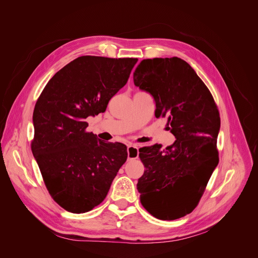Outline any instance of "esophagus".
<instances>
[{"label": "esophagus", "instance_id": "1", "mask_svg": "<svg viewBox=\"0 0 258 258\" xmlns=\"http://www.w3.org/2000/svg\"><path fill=\"white\" fill-rule=\"evenodd\" d=\"M139 156V148L135 145L127 146V158L131 159H137Z\"/></svg>", "mask_w": 258, "mask_h": 258}]
</instances>
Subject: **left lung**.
<instances>
[{
    "instance_id": "obj_1",
    "label": "left lung",
    "mask_w": 258,
    "mask_h": 258,
    "mask_svg": "<svg viewBox=\"0 0 258 258\" xmlns=\"http://www.w3.org/2000/svg\"><path fill=\"white\" fill-rule=\"evenodd\" d=\"M134 84L154 97L156 117L168 119L177 139L166 148L155 144L139 150L145 167L137 184L141 204L159 220L183 218L198 206L219 164L218 106L196 71L179 57L143 59Z\"/></svg>"
}]
</instances>
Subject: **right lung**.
<instances>
[{
  "label": "right lung",
  "mask_w": 258,
  "mask_h": 258,
  "mask_svg": "<svg viewBox=\"0 0 258 258\" xmlns=\"http://www.w3.org/2000/svg\"><path fill=\"white\" fill-rule=\"evenodd\" d=\"M137 61L80 56L48 81L36 101L32 154L50 196L67 211L98 206L125 163L126 146L86 132V119L105 111Z\"/></svg>",
  "instance_id": "obj_1"
}]
</instances>
